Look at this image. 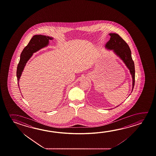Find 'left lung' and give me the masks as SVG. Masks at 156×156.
Instances as JSON below:
<instances>
[{"mask_svg": "<svg viewBox=\"0 0 156 156\" xmlns=\"http://www.w3.org/2000/svg\"><path fill=\"white\" fill-rule=\"evenodd\" d=\"M109 35L110 36V40L106 44L105 48L108 50L112 51L114 53L119 57V58L125 64L128 69L129 70L132 78V92L135 83V66L132 58L129 47L118 34L110 33Z\"/></svg>", "mask_w": 156, "mask_h": 156, "instance_id": "obj_1", "label": "left lung"}]
</instances>
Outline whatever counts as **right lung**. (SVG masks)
Wrapping results in <instances>:
<instances>
[{
  "mask_svg": "<svg viewBox=\"0 0 156 156\" xmlns=\"http://www.w3.org/2000/svg\"><path fill=\"white\" fill-rule=\"evenodd\" d=\"M53 39V38L50 36L36 35L31 38L28 44L23 49V51L21 53L20 60L17 69V78L18 87H20L19 81L21 75L22 74L23 69L25 67L26 64L28 62L29 60L30 59L33 53L48 46L49 41Z\"/></svg>",
  "mask_w": 156,
  "mask_h": 156,
  "instance_id": "add662e5",
  "label": "right lung"
}]
</instances>
